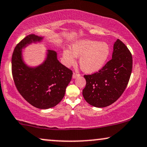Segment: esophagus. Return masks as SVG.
<instances>
[{"mask_svg":"<svg viewBox=\"0 0 147 147\" xmlns=\"http://www.w3.org/2000/svg\"><path fill=\"white\" fill-rule=\"evenodd\" d=\"M78 76H80V74H78V73H74L73 74V78H77Z\"/></svg>","mask_w":147,"mask_h":147,"instance_id":"34e87169","label":"esophagus"}]
</instances>
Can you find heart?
Masks as SVG:
<instances>
[{
	"instance_id": "heart-1",
	"label": "heart",
	"mask_w": 147,
	"mask_h": 147,
	"mask_svg": "<svg viewBox=\"0 0 147 147\" xmlns=\"http://www.w3.org/2000/svg\"><path fill=\"white\" fill-rule=\"evenodd\" d=\"M110 53L108 44L92 40H81L71 45V51L64 50L63 62L69 67L79 57L80 66L86 73H94L103 67Z\"/></svg>"
}]
</instances>
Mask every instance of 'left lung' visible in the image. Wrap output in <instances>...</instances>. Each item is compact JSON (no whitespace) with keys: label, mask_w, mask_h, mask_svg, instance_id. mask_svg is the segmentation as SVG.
I'll return each mask as SVG.
<instances>
[{"label":"left lung","mask_w":147,"mask_h":147,"mask_svg":"<svg viewBox=\"0 0 147 147\" xmlns=\"http://www.w3.org/2000/svg\"><path fill=\"white\" fill-rule=\"evenodd\" d=\"M132 69V54L125 44L117 39L112 59L98 72L84 75L86 84L82 91L90 105L104 108L119 98L129 82Z\"/></svg>","instance_id":"1"}]
</instances>
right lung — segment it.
I'll return each mask as SVG.
<instances>
[{
    "mask_svg": "<svg viewBox=\"0 0 147 147\" xmlns=\"http://www.w3.org/2000/svg\"><path fill=\"white\" fill-rule=\"evenodd\" d=\"M43 37L29 35L16 46L12 55V74L20 94L32 106L40 109L53 108L61 102L73 72L58 61L57 53L48 50L45 61L29 67L22 59L21 49Z\"/></svg>",
    "mask_w": 147,
    "mask_h": 147,
    "instance_id": "obj_1",
    "label": "right lung"
}]
</instances>
